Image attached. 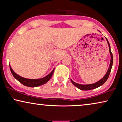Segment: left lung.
Masks as SVG:
<instances>
[{"label": "left lung", "mask_w": 122, "mask_h": 122, "mask_svg": "<svg viewBox=\"0 0 122 122\" xmlns=\"http://www.w3.org/2000/svg\"><path fill=\"white\" fill-rule=\"evenodd\" d=\"M106 40H107V41L108 46H109V53H110V54H111V63H110V65H109V68H108L107 72L106 73V74H105L104 77H103L102 79H101L100 81H97V82L95 83H94V84H86V85L79 84H78V83H75L74 81H73L71 79V83H72L73 84L76 86V87L79 88V89L82 90V91H89V90L95 89V88H97L99 87V86H102V85L104 84V83L107 81V80L108 79V77H109L110 73H111V69H112V66H113V57L112 53L111 52V46H110V44H109V41H108V39H107V38H106Z\"/></svg>", "instance_id": "8db88e82"}]
</instances>
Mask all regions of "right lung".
Instances as JSON below:
<instances>
[{
	"mask_svg": "<svg viewBox=\"0 0 122 122\" xmlns=\"http://www.w3.org/2000/svg\"><path fill=\"white\" fill-rule=\"evenodd\" d=\"M10 66V69L11 74H13V76L15 79L19 81L20 83H21V84L24 85L25 86H29V87H36V86H38L41 85L45 84L47 81H48L51 79V76H53V73H54V69L51 71V73H50L49 74L47 75L45 77L41 78V79H26V78L21 77V76H19V75L16 74L13 71L12 68H11L10 66Z\"/></svg>",
	"mask_w": 122,
	"mask_h": 122,
	"instance_id": "right-lung-1",
	"label": "right lung"
}]
</instances>
